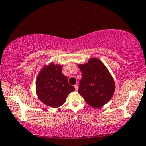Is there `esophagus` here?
Wrapping results in <instances>:
<instances>
[{
    "mask_svg": "<svg viewBox=\"0 0 146 146\" xmlns=\"http://www.w3.org/2000/svg\"><path fill=\"white\" fill-rule=\"evenodd\" d=\"M74 87H75V89L76 91H77V90H78V85H77V84L74 85Z\"/></svg>",
    "mask_w": 146,
    "mask_h": 146,
    "instance_id": "esophagus-1",
    "label": "esophagus"
}]
</instances>
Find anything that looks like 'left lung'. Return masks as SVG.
Segmentation results:
<instances>
[{
  "label": "left lung",
  "mask_w": 146,
  "mask_h": 146,
  "mask_svg": "<svg viewBox=\"0 0 146 146\" xmlns=\"http://www.w3.org/2000/svg\"><path fill=\"white\" fill-rule=\"evenodd\" d=\"M82 79L78 92L89 106L98 108L109 101L113 96L115 84L109 71L101 61L89 59L85 65H79Z\"/></svg>",
  "instance_id": "obj_1"
}]
</instances>
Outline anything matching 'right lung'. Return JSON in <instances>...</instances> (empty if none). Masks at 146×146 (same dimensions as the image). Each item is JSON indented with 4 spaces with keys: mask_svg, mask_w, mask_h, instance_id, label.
I'll list each match as a JSON object with an SVG mask.
<instances>
[{
    "mask_svg": "<svg viewBox=\"0 0 146 146\" xmlns=\"http://www.w3.org/2000/svg\"><path fill=\"white\" fill-rule=\"evenodd\" d=\"M75 90L62 73V67L50 63L39 73L36 81L38 98L45 104L57 108L64 103L69 93Z\"/></svg>",
    "mask_w": 146,
    "mask_h": 146,
    "instance_id": "right-lung-1",
    "label": "right lung"
}]
</instances>
